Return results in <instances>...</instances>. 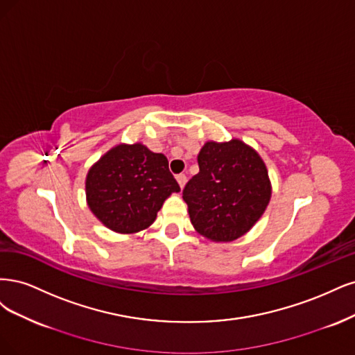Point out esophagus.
<instances>
[{
    "label": "esophagus",
    "instance_id": "34e87169",
    "mask_svg": "<svg viewBox=\"0 0 355 355\" xmlns=\"http://www.w3.org/2000/svg\"><path fill=\"white\" fill-rule=\"evenodd\" d=\"M177 181H178V184H180V187L182 189L186 186V182H187V177L184 175V174H178L177 175Z\"/></svg>",
    "mask_w": 355,
    "mask_h": 355
}]
</instances>
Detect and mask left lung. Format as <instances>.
<instances>
[{"label":"left lung","mask_w":355,"mask_h":355,"mask_svg":"<svg viewBox=\"0 0 355 355\" xmlns=\"http://www.w3.org/2000/svg\"><path fill=\"white\" fill-rule=\"evenodd\" d=\"M199 173L182 190L193 227L214 242H232L250 230L271 198L266 164L240 140L208 141Z\"/></svg>","instance_id":"left-lung-1"}]
</instances>
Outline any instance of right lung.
Masks as SVG:
<instances>
[{
  "instance_id": "obj_1",
  "label": "right lung",
  "mask_w": 355,
  "mask_h": 355,
  "mask_svg": "<svg viewBox=\"0 0 355 355\" xmlns=\"http://www.w3.org/2000/svg\"><path fill=\"white\" fill-rule=\"evenodd\" d=\"M85 189L89 209L118 233L144 230L169 194L180 191L166 156L140 143L109 150L89 169Z\"/></svg>"
}]
</instances>
